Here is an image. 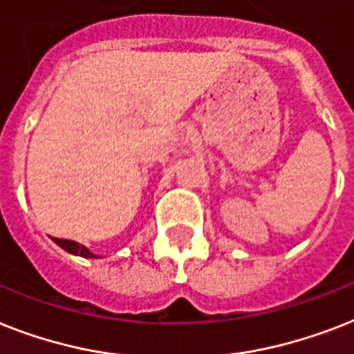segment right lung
<instances>
[{
	"label": "right lung",
	"instance_id": "add662e5",
	"mask_svg": "<svg viewBox=\"0 0 354 354\" xmlns=\"http://www.w3.org/2000/svg\"><path fill=\"white\" fill-rule=\"evenodd\" d=\"M54 242H56L57 245L62 247V249H65V251H67V252H71V254H76V257L97 258L96 254H93V252L88 251L87 247L82 245V243L73 242V240H62V238H54Z\"/></svg>",
	"mask_w": 354,
	"mask_h": 354
}]
</instances>
